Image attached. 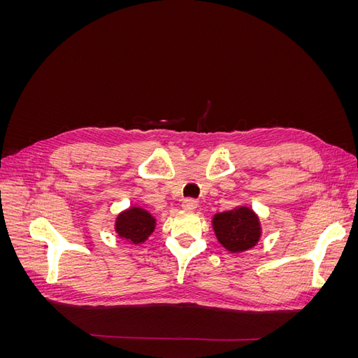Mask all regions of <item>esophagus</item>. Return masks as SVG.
Here are the masks:
<instances>
[{"mask_svg": "<svg viewBox=\"0 0 358 358\" xmlns=\"http://www.w3.org/2000/svg\"><path fill=\"white\" fill-rule=\"evenodd\" d=\"M182 209L183 210H196L197 209V201L194 199H185L182 201Z\"/></svg>", "mask_w": 358, "mask_h": 358, "instance_id": "esophagus-1", "label": "esophagus"}]
</instances>
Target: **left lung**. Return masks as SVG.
<instances>
[{"label": "left lung", "instance_id": "8db88e82", "mask_svg": "<svg viewBox=\"0 0 358 358\" xmlns=\"http://www.w3.org/2000/svg\"><path fill=\"white\" fill-rule=\"evenodd\" d=\"M212 229L218 242L233 254L252 249L262 239V222L252 208L237 206L212 216Z\"/></svg>", "mask_w": 358, "mask_h": 358}]
</instances>
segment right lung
<instances>
[{
    "label": "right lung",
    "instance_id": "1",
    "mask_svg": "<svg viewBox=\"0 0 358 358\" xmlns=\"http://www.w3.org/2000/svg\"><path fill=\"white\" fill-rule=\"evenodd\" d=\"M157 220L142 206H129L128 209L119 212L115 220V233L128 243L140 245L149 239L154 233Z\"/></svg>",
    "mask_w": 358,
    "mask_h": 358
}]
</instances>
